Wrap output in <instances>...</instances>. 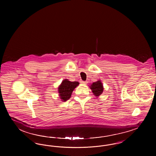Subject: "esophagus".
I'll return each instance as SVG.
<instances>
[{"mask_svg": "<svg viewBox=\"0 0 156 156\" xmlns=\"http://www.w3.org/2000/svg\"><path fill=\"white\" fill-rule=\"evenodd\" d=\"M81 83H82V84H87V81H81Z\"/></svg>", "mask_w": 156, "mask_h": 156, "instance_id": "obj_1", "label": "esophagus"}]
</instances>
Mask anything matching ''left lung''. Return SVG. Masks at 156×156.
<instances>
[{"label":"left lung","instance_id":"left-lung-1","mask_svg":"<svg viewBox=\"0 0 156 156\" xmlns=\"http://www.w3.org/2000/svg\"><path fill=\"white\" fill-rule=\"evenodd\" d=\"M89 87L92 90L93 94L97 98L99 97L104 91V86L101 80L93 82L90 85H89Z\"/></svg>","mask_w":156,"mask_h":156}]
</instances>
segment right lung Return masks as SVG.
<instances>
[{
	"label": "right lung",
	"instance_id": "obj_1",
	"mask_svg": "<svg viewBox=\"0 0 156 156\" xmlns=\"http://www.w3.org/2000/svg\"><path fill=\"white\" fill-rule=\"evenodd\" d=\"M78 82H71L68 79L64 80L58 88L59 98L62 102H66L71 98L72 93L75 88L78 86Z\"/></svg>",
	"mask_w": 156,
	"mask_h": 156
}]
</instances>
